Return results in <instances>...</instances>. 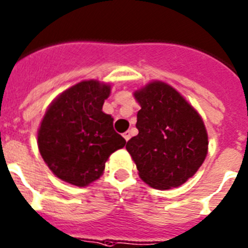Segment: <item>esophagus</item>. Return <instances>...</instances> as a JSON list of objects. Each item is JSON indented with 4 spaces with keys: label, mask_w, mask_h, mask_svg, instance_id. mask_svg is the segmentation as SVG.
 Listing matches in <instances>:
<instances>
[{
    "label": "esophagus",
    "mask_w": 248,
    "mask_h": 248,
    "mask_svg": "<svg viewBox=\"0 0 248 248\" xmlns=\"http://www.w3.org/2000/svg\"><path fill=\"white\" fill-rule=\"evenodd\" d=\"M123 136H124V139L126 140V141H128L129 139H130V136H131V134H130V131H125V133L123 134Z\"/></svg>",
    "instance_id": "34e87169"
}]
</instances>
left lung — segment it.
<instances>
[{
	"label": "left lung",
	"instance_id": "1",
	"mask_svg": "<svg viewBox=\"0 0 248 248\" xmlns=\"http://www.w3.org/2000/svg\"><path fill=\"white\" fill-rule=\"evenodd\" d=\"M139 134L126 142L140 178L156 189L179 187L204 162L208 134L201 115L171 86L155 81L134 93Z\"/></svg>",
	"mask_w": 248,
	"mask_h": 248
}]
</instances>
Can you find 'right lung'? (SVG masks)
<instances>
[{"label": "right lung", "mask_w": 248, "mask_h": 248, "mask_svg": "<svg viewBox=\"0 0 248 248\" xmlns=\"http://www.w3.org/2000/svg\"><path fill=\"white\" fill-rule=\"evenodd\" d=\"M110 87L82 81L51 103L38 131V146L53 173L85 187L101 177L110 154L125 139L113 128V118L102 112Z\"/></svg>", "instance_id": "obj_1"}]
</instances>
